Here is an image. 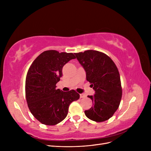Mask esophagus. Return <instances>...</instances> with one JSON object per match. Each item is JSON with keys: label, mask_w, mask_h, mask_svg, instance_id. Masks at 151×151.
<instances>
[{"label": "esophagus", "mask_w": 151, "mask_h": 151, "mask_svg": "<svg viewBox=\"0 0 151 151\" xmlns=\"http://www.w3.org/2000/svg\"><path fill=\"white\" fill-rule=\"evenodd\" d=\"M86 97V95L84 94H80V98H84Z\"/></svg>", "instance_id": "1"}]
</instances>
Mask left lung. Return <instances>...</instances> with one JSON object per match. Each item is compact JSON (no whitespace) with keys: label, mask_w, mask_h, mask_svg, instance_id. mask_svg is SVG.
<instances>
[{"label":"left lung","mask_w":151,"mask_h":151,"mask_svg":"<svg viewBox=\"0 0 151 151\" xmlns=\"http://www.w3.org/2000/svg\"><path fill=\"white\" fill-rule=\"evenodd\" d=\"M86 72V80L91 84L95 94L88 96L93 106L84 111L89 119L102 122L109 119L121 101L120 76L115 63L105 53L96 50L75 53Z\"/></svg>","instance_id":"8db88e82"}]
</instances>
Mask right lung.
Segmentation results:
<instances>
[{"mask_svg":"<svg viewBox=\"0 0 151 151\" xmlns=\"http://www.w3.org/2000/svg\"><path fill=\"white\" fill-rule=\"evenodd\" d=\"M76 58L72 53L47 50L32 63L26 75V99L32 115L42 124L55 125L67 116L70 103L80 98L75 90L56 89L63 65Z\"/></svg>","mask_w":151,"mask_h":151,"instance_id":"right-lung-1","label":"right lung"}]
</instances>
